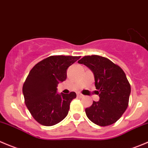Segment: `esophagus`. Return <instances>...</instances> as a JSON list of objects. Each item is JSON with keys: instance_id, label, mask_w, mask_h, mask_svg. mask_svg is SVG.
Masks as SVG:
<instances>
[{"instance_id": "1", "label": "esophagus", "mask_w": 148, "mask_h": 148, "mask_svg": "<svg viewBox=\"0 0 148 148\" xmlns=\"http://www.w3.org/2000/svg\"><path fill=\"white\" fill-rule=\"evenodd\" d=\"M77 96H78L79 97H84V95H83L82 94V93H80V92H77Z\"/></svg>"}]
</instances>
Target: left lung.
<instances>
[{"instance_id": "8db88e82", "label": "left lung", "mask_w": 148, "mask_h": 148, "mask_svg": "<svg viewBox=\"0 0 148 148\" xmlns=\"http://www.w3.org/2000/svg\"><path fill=\"white\" fill-rule=\"evenodd\" d=\"M93 72L99 101L85 109L87 118L101 127L116 122L128 107L131 87L122 69L108 58L86 56L78 61Z\"/></svg>"}]
</instances>
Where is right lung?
Segmentation results:
<instances>
[{"mask_svg":"<svg viewBox=\"0 0 148 148\" xmlns=\"http://www.w3.org/2000/svg\"><path fill=\"white\" fill-rule=\"evenodd\" d=\"M80 56H52L36 64L22 88L24 102L33 118L43 126L55 125L67 116L70 103L77 95L58 94L59 82L66 79L67 69Z\"/></svg>","mask_w":148,"mask_h":148,"instance_id":"right-lung-1","label":"right lung"}]
</instances>
